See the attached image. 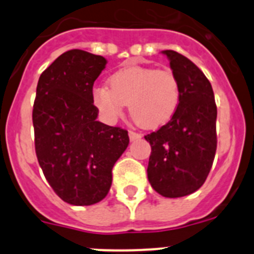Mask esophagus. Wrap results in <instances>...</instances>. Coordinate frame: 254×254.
Returning a JSON list of instances; mask_svg holds the SVG:
<instances>
[{
	"label": "esophagus",
	"instance_id": "34e87169",
	"mask_svg": "<svg viewBox=\"0 0 254 254\" xmlns=\"http://www.w3.org/2000/svg\"><path fill=\"white\" fill-rule=\"evenodd\" d=\"M128 134H129V138H131L132 141H134V140H138V138H141V133H138V132L129 131V132H128Z\"/></svg>",
	"mask_w": 254,
	"mask_h": 254
}]
</instances>
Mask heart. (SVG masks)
Returning <instances> with one entry per match:
<instances>
[{
  "instance_id": "b5f03b06",
  "label": "heart",
  "mask_w": 254,
  "mask_h": 254,
  "mask_svg": "<svg viewBox=\"0 0 254 254\" xmlns=\"http://www.w3.org/2000/svg\"><path fill=\"white\" fill-rule=\"evenodd\" d=\"M109 89L98 86L93 102L103 120L116 122L129 104L133 120L145 128H159L172 120L181 100V86L170 69L125 67L112 73Z\"/></svg>"
}]
</instances>
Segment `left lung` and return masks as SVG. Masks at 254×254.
Returning a JSON list of instances; mask_svg holds the SVG:
<instances>
[{
	"label": "left lung",
	"mask_w": 254,
	"mask_h": 254,
	"mask_svg": "<svg viewBox=\"0 0 254 254\" xmlns=\"http://www.w3.org/2000/svg\"><path fill=\"white\" fill-rule=\"evenodd\" d=\"M163 53L178 78L181 100L172 120L145 136L151 146L147 178L159 194L177 198L196 192L207 178L217 146V109L202 71L178 52Z\"/></svg>",
	"instance_id": "8db88e82"
}]
</instances>
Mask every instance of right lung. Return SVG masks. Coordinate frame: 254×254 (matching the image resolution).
<instances>
[{
    "label": "right lung",
    "instance_id": "right-lung-1",
    "mask_svg": "<svg viewBox=\"0 0 254 254\" xmlns=\"http://www.w3.org/2000/svg\"><path fill=\"white\" fill-rule=\"evenodd\" d=\"M107 60L81 49L64 52L40 75L33 105L35 152L58 197L75 206L100 202L128 132L96 121L93 86Z\"/></svg>",
    "mask_w": 254,
    "mask_h": 254
}]
</instances>
